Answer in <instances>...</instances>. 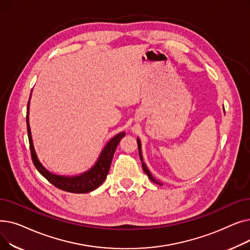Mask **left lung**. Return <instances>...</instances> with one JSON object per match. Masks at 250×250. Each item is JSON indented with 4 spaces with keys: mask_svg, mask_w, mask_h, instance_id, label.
Listing matches in <instances>:
<instances>
[{
    "mask_svg": "<svg viewBox=\"0 0 250 250\" xmlns=\"http://www.w3.org/2000/svg\"><path fill=\"white\" fill-rule=\"evenodd\" d=\"M137 143H138V148H139V155H140V159H141V161H142V167H143V170L144 171H145V173L148 175V177L150 178V180H152L154 183H156V185H159V186H163V183L162 182H160L159 180H157L152 174H151V172H150V170L148 169V167H147V165L144 163V161H143V155H142V144H141V141H140V139L139 138H137Z\"/></svg>",
    "mask_w": 250,
    "mask_h": 250,
    "instance_id": "1",
    "label": "left lung"
}]
</instances>
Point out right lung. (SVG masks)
Wrapping results in <instances>:
<instances>
[{
  "instance_id": "1",
  "label": "right lung",
  "mask_w": 250,
  "mask_h": 250,
  "mask_svg": "<svg viewBox=\"0 0 250 250\" xmlns=\"http://www.w3.org/2000/svg\"><path fill=\"white\" fill-rule=\"evenodd\" d=\"M31 96V95H30ZM29 104H30V98L27 104V114H26V123H27V133H28V139H29V146L31 151V157L32 161L38 172L41 173L44 178H46L52 186L56 188L73 193H86L90 192L92 190L96 189L98 187H100L103 181L106 179V176L108 174L110 164L113 158V154L116 150V147L118 143L125 136V132L118 133L116 136H114L112 139L108 141V143L105 145V147L102 149L97 161L95 164L92 166L87 171L74 175V176H65V175H58L50 172L47 170L42 163L39 161L37 154L35 152L33 141L31 136V129L29 125Z\"/></svg>"
}]
</instances>
